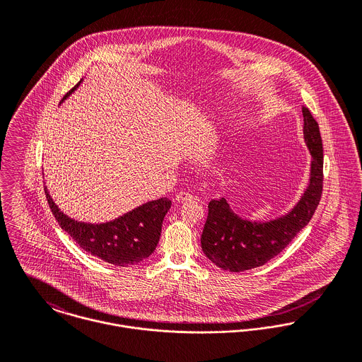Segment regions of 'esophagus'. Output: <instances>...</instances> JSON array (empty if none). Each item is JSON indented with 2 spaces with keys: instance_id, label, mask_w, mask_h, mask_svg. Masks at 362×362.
Segmentation results:
<instances>
[{
  "instance_id": "obj_1",
  "label": "esophagus",
  "mask_w": 362,
  "mask_h": 362,
  "mask_svg": "<svg viewBox=\"0 0 362 362\" xmlns=\"http://www.w3.org/2000/svg\"><path fill=\"white\" fill-rule=\"evenodd\" d=\"M192 198H195L192 194H189V192H187V191H181V192H178L177 195H175V201H178V202H185V201H189V199H192Z\"/></svg>"
}]
</instances>
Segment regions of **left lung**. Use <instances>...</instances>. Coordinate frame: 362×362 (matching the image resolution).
Wrapping results in <instances>:
<instances>
[{
    "instance_id": "left-lung-1",
    "label": "left lung",
    "mask_w": 362,
    "mask_h": 362,
    "mask_svg": "<svg viewBox=\"0 0 362 362\" xmlns=\"http://www.w3.org/2000/svg\"><path fill=\"white\" fill-rule=\"evenodd\" d=\"M304 136L312 155L310 187L288 214L267 223L240 218L224 198L211 199L204 233L202 251L216 266L228 272H244L277 257L310 223L322 198L323 146L319 125L310 108L303 105Z\"/></svg>"
}]
</instances>
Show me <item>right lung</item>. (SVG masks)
<instances>
[{"mask_svg": "<svg viewBox=\"0 0 362 362\" xmlns=\"http://www.w3.org/2000/svg\"><path fill=\"white\" fill-rule=\"evenodd\" d=\"M78 85H75L64 99L68 98ZM45 192L59 227L66 231L83 251L118 267L136 264L153 254L160 240L164 216L171 206L170 199L160 198L136 207L112 221L89 224L65 216L52 202L46 187Z\"/></svg>", "mask_w": 362, "mask_h": 362, "instance_id": "right-lung-1", "label": "right lung"}]
</instances>
